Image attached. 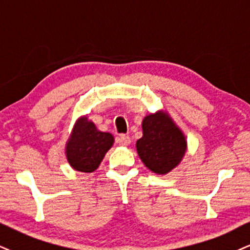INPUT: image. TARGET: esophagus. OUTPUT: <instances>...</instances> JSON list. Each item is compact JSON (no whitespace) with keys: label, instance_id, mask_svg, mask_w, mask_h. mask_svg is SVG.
Instances as JSON below:
<instances>
[{"label":"esophagus","instance_id":"1","mask_svg":"<svg viewBox=\"0 0 250 250\" xmlns=\"http://www.w3.org/2000/svg\"><path fill=\"white\" fill-rule=\"evenodd\" d=\"M117 143H118L120 146L125 147V146H128V145L131 144V139L128 135L123 134V135H119V137L117 138Z\"/></svg>","mask_w":250,"mask_h":250}]
</instances>
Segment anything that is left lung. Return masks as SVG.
Instances as JSON below:
<instances>
[{
	"label": "left lung",
	"instance_id": "obj_1",
	"mask_svg": "<svg viewBox=\"0 0 250 250\" xmlns=\"http://www.w3.org/2000/svg\"><path fill=\"white\" fill-rule=\"evenodd\" d=\"M143 137L135 144L138 155L150 171L166 175L180 165L187 153V137L166 110L143 119Z\"/></svg>",
	"mask_w": 250,
	"mask_h": 250
}]
</instances>
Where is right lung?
I'll use <instances>...</instances> for the list:
<instances>
[{
  "label": "right lung",
  "instance_id": "obj_1",
  "mask_svg": "<svg viewBox=\"0 0 250 250\" xmlns=\"http://www.w3.org/2000/svg\"><path fill=\"white\" fill-rule=\"evenodd\" d=\"M115 143L109 132H102L88 116L79 117L66 143L64 154L69 166L81 172H94Z\"/></svg>",
  "mask_w": 250,
  "mask_h": 250
}]
</instances>
